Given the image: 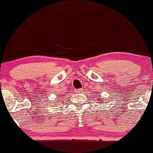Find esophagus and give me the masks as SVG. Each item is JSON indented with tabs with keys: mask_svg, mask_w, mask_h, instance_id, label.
<instances>
[{
	"mask_svg": "<svg viewBox=\"0 0 153 153\" xmlns=\"http://www.w3.org/2000/svg\"><path fill=\"white\" fill-rule=\"evenodd\" d=\"M77 93H78V94H80V93H82V89H81V88H80V89H77L76 91Z\"/></svg>",
	"mask_w": 153,
	"mask_h": 153,
	"instance_id": "1",
	"label": "esophagus"
}]
</instances>
